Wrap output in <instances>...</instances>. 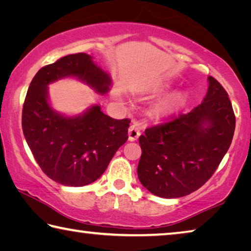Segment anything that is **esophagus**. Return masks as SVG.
Listing matches in <instances>:
<instances>
[{
  "instance_id": "34e87169",
  "label": "esophagus",
  "mask_w": 251,
  "mask_h": 251,
  "mask_svg": "<svg viewBox=\"0 0 251 251\" xmlns=\"http://www.w3.org/2000/svg\"><path fill=\"white\" fill-rule=\"evenodd\" d=\"M141 128H142V126L137 122H134L133 124L130 125L129 129H128V139L130 142L136 141V139L141 136Z\"/></svg>"
}]
</instances>
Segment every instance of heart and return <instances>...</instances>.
I'll return each mask as SVG.
<instances>
[{
	"instance_id": "1",
	"label": "heart",
	"mask_w": 251,
	"mask_h": 251,
	"mask_svg": "<svg viewBox=\"0 0 251 251\" xmlns=\"http://www.w3.org/2000/svg\"><path fill=\"white\" fill-rule=\"evenodd\" d=\"M174 105H175V103H172V104H166V105H164L163 107H161V110H163V112H169V110L171 109H173V107H174Z\"/></svg>"
}]
</instances>
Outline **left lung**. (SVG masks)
I'll list each match as a JSON object with an SVG mask.
<instances>
[{"label": "left lung", "mask_w": 251, "mask_h": 251, "mask_svg": "<svg viewBox=\"0 0 251 251\" xmlns=\"http://www.w3.org/2000/svg\"><path fill=\"white\" fill-rule=\"evenodd\" d=\"M208 80L201 104L139 136L138 179L156 196L178 198L201 188L230 146L236 126L231 101L217 79Z\"/></svg>", "instance_id": "obj_1"}]
</instances>
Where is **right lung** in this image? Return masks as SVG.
Here are the masks:
<instances>
[{
    "mask_svg": "<svg viewBox=\"0 0 251 251\" xmlns=\"http://www.w3.org/2000/svg\"><path fill=\"white\" fill-rule=\"evenodd\" d=\"M75 76L100 93L110 86L107 73L86 53L63 56L37 72L29 84L22 110L27 145L42 171L58 184L80 187L103 175L118 148L128 139L130 121L114 120L92 106L82 116L65 117L49 104L48 85Z\"/></svg>",
    "mask_w": 251,
    "mask_h": 251,
    "instance_id": "add662e5",
    "label": "right lung"
}]
</instances>
